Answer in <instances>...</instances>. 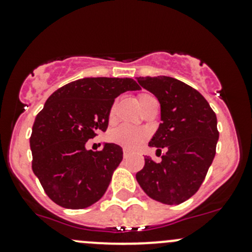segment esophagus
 <instances>
[{
    "label": "esophagus",
    "mask_w": 252,
    "mask_h": 252,
    "mask_svg": "<svg viewBox=\"0 0 252 252\" xmlns=\"http://www.w3.org/2000/svg\"><path fill=\"white\" fill-rule=\"evenodd\" d=\"M123 157H124V158H128V157H129V151L126 149L123 150Z\"/></svg>",
    "instance_id": "1"
}]
</instances>
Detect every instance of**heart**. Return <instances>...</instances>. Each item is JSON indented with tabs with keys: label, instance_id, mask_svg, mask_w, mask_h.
Listing matches in <instances>:
<instances>
[{
	"label": "heart",
	"instance_id": "obj_1",
	"mask_svg": "<svg viewBox=\"0 0 252 252\" xmlns=\"http://www.w3.org/2000/svg\"><path fill=\"white\" fill-rule=\"evenodd\" d=\"M138 100H139V105H140V107L142 108L146 103H149L150 101L152 100H156V98H155L152 95H150V94L144 93L139 95ZM113 112H114V107H112L111 116H113ZM110 138L112 141L121 145V146L126 147V149L134 150L145 140L146 134H145V131L141 130V129L133 128V126H121L111 131Z\"/></svg>",
	"mask_w": 252,
	"mask_h": 252
}]
</instances>
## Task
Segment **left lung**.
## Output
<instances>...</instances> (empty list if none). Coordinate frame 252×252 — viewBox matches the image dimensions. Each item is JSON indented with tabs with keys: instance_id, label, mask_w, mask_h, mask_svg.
<instances>
[{
	"instance_id": "1",
	"label": "left lung",
	"mask_w": 252,
	"mask_h": 252,
	"mask_svg": "<svg viewBox=\"0 0 252 252\" xmlns=\"http://www.w3.org/2000/svg\"><path fill=\"white\" fill-rule=\"evenodd\" d=\"M138 83L161 105V123L149 146L167 152L159 162L145 157L136 180L151 199L179 205L199 190L212 164L220 136L217 117L199 91L178 79L140 77Z\"/></svg>"
}]
</instances>
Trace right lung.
<instances>
[{
    "label": "right lung",
    "instance_id": "add662e5",
    "mask_svg": "<svg viewBox=\"0 0 252 252\" xmlns=\"http://www.w3.org/2000/svg\"><path fill=\"white\" fill-rule=\"evenodd\" d=\"M140 90L130 78H84L56 90L35 118L30 136L32 172L47 196L64 208L97 202L123 159L119 145L86 150L89 139L105 131L114 98Z\"/></svg>",
    "mask_w": 252,
    "mask_h": 252
}]
</instances>
